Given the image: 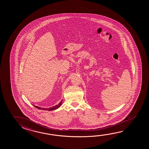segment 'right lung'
I'll use <instances>...</instances> for the list:
<instances>
[{
    "label": "right lung",
    "mask_w": 149,
    "mask_h": 149,
    "mask_svg": "<svg viewBox=\"0 0 149 149\" xmlns=\"http://www.w3.org/2000/svg\"><path fill=\"white\" fill-rule=\"evenodd\" d=\"M62 100H61L60 101V102L58 104L55 105L54 107H49V108H43V107H40L38 106H36V105H34L35 107H36L37 109H38L39 110H46V111H52V110H55L58 109L59 107H60V106L62 105Z\"/></svg>",
    "instance_id": "obj_1"
}]
</instances>
